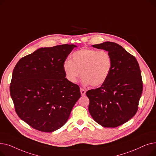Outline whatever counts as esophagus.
I'll list each match as a JSON object with an SVG mask.
<instances>
[{"label":"esophagus","instance_id":"1","mask_svg":"<svg viewBox=\"0 0 156 156\" xmlns=\"http://www.w3.org/2000/svg\"><path fill=\"white\" fill-rule=\"evenodd\" d=\"M80 92H81V95H85V93H86V91L85 90L82 88H80Z\"/></svg>","mask_w":156,"mask_h":156}]
</instances>
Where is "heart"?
Masks as SVG:
<instances>
[{"label":"heart","mask_w":156,"mask_h":156,"mask_svg":"<svg viewBox=\"0 0 156 156\" xmlns=\"http://www.w3.org/2000/svg\"><path fill=\"white\" fill-rule=\"evenodd\" d=\"M112 68V58L106 51L83 48L71 54L63 64L66 78L75 83L80 76L85 85L99 87L107 80Z\"/></svg>","instance_id":"1"}]
</instances>
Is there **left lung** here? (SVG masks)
<instances>
[{"label":"left lung","instance_id":"obj_1","mask_svg":"<svg viewBox=\"0 0 156 156\" xmlns=\"http://www.w3.org/2000/svg\"><path fill=\"white\" fill-rule=\"evenodd\" d=\"M107 51L112 68L101 87L86 92L93 119L106 128H116L135 116L143 90L141 71L135 57L118 44L106 42L92 45Z\"/></svg>","mask_w":156,"mask_h":156}]
</instances>
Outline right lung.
<instances>
[{
  "mask_svg": "<svg viewBox=\"0 0 156 156\" xmlns=\"http://www.w3.org/2000/svg\"><path fill=\"white\" fill-rule=\"evenodd\" d=\"M75 47L40 48L15 66L10 94L16 114L33 128L44 132L60 128L81 97L79 86L69 82L63 69Z\"/></svg>",
  "mask_w": 156,
  "mask_h": 156,
  "instance_id": "1",
  "label": "right lung"
}]
</instances>
